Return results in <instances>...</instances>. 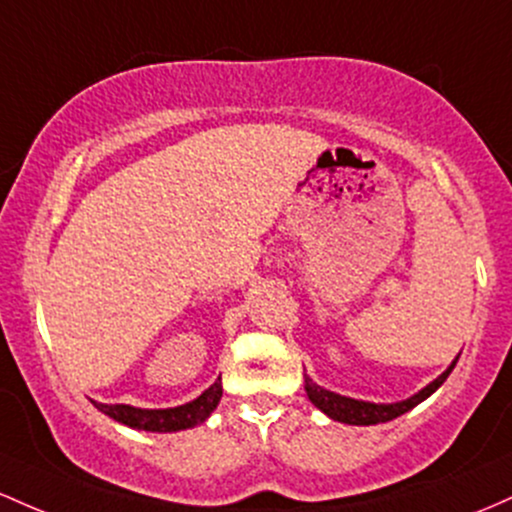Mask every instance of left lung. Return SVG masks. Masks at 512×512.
I'll use <instances>...</instances> for the list:
<instances>
[{
    "mask_svg": "<svg viewBox=\"0 0 512 512\" xmlns=\"http://www.w3.org/2000/svg\"><path fill=\"white\" fill-rule=\"evenodd\" d=\"M457 360H459V355L452 360V365L442 372L438 380H433L428 387H423L421 392L409 396V399L396 401V404H372V401L350 399V396H341L336 392H329V389L319 387V384L309 380V377H304V392H307L309 401H312L319 411H324L326 416L333 418V421L348 423V426H377V423L392 421V418L401 416V413L411 411L413 406H418L421 401H426L428 396L433 394L435 389H438L440 384L447 380V377H450L452 367L457 365Z\"/></svg>",
    "mask_w": 512,
    "mask_h": 512,
    "instance_id": "obj_1",
    "label": "left lung"
}]
</instances>
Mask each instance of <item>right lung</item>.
<instances>
[{"label":"right lung","mask_w":512,"mask_h":512,"mask_svg":"<svg viewBox=\"0 0 512 512\" xmlns=\"http://www.w3.org/2000/svg\"><path fill=\"white\" fill-rule=\"evenodd\" d=\"M220 399L222 380L217 377V382L205 389L198 399L188 401L183 406H174V409H135V406L128 404H99V401H91V404L101 413L111 416L113 421L123 423V426L149 430V433H174V430H186L203 423L217 409Z\"/></svg>","instance_id":"right-lung-1"}]
</instances>
